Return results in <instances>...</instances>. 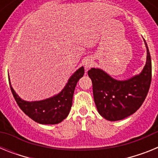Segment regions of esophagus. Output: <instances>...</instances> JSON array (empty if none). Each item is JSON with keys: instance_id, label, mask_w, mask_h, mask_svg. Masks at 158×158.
Returning <instances> with one entry per match:
<instances>
[{"instance_id": "esophagus-1", "label": "esophagus", "mask_w": 158, "mask_h": 158, "mask_svg": "<svg viewBox=\"0 0 158 158\" xmlns=\"http://www.w3.org/2000/svg\"><path fill=\"white\" fill-rule=\"evenodd\" d=\"M84 65H85L86 69H90V68L93 65V60H92L91 58H87V59H85L84 61Z\"/></svg>"}]
</instances>
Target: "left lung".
Segmentation results:
<instances>
[{
	"label": "left lung",
	"instance_id": "1",
	"mask_svg": "<svg viewBox=\"0 0 158 158\" xmlns=\"http://www.w3.org/2000/svg\"><path fill=\"white\" fill-rule=\"evenodd\" d=\"M146 62L142 70L126 80H117L100 68L88 71L93 82L94 101L102 117L109 121L123 119L134 114L144 102L152 77L151 57L147 43Z\"/></svg>",
	"mask_w": 158,
	"mask_h": 158
}]
</instances>
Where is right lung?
<instances>
[{
    "label": "right lung",
    "instance_id": "right-lung-1",
    "mask_svg": "<svg viewBox=\"0 0 158 158\" xmlns=\"http://www.w3.org/2000/svg\"><path fill=\"white\" fill-rule=\"evenodd\" d=\"M84 66L77 69L69 78L62 91L49 98L27 101L15 92L8 77L10 89L16 103L23 112L40 124H58L63 121L70 111L75 87L79 79L84 76Z\"/></svg>",
    "mask_w": 158,
    "mask_h": 158
}]
</instances>
